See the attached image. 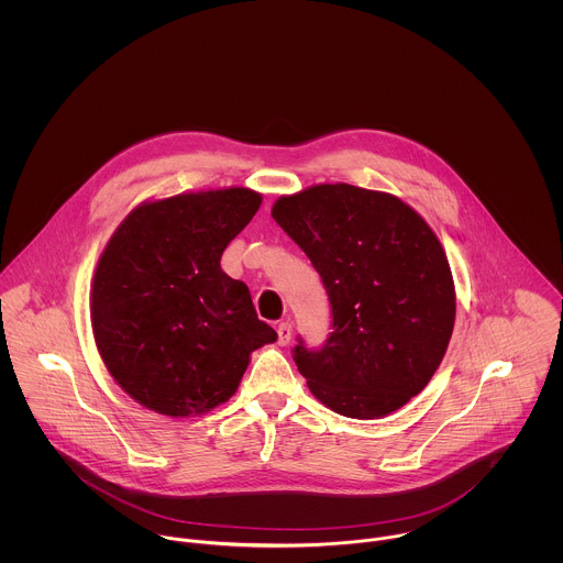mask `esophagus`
<instances>
[{"label": "esophagus", "mask_w": 563, "mask_h": 563, "mask_svg": "<svg viewBox=\"0 0 563 563\" xmlns=\"http://www.w3.org/2000/svg\"><path fill=\"white\" fill-rule=\"evenodd\" d=\"M290 340H292V324L290 322H279V327H277V342L282 346H286Z\"/></svg>", "instance_id": "esophagus-1"}]
</instances>
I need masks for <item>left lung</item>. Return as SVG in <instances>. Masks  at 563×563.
I'll list each match as a JSON object with an SVG mask.
<instances>
[{
	"mask_svg": "<svg viewBox=\"0 0 563 563\" xmlns=\"http://www.w3.org/2000/svg\"><path fill=\"white\" fill-rule=\"evenodd\" d=\"M321 275L333 331L292 349L310 393L335 413L384 418L431 382L455 324V284L427 221L399 197L338 184L284 195L271 210Z\"/></svg>",
	"mask_w": 563,
	"mask_h": 563,
	"instance_id": "left-lung-1",
	"label": "left lung"
}]
</instances>
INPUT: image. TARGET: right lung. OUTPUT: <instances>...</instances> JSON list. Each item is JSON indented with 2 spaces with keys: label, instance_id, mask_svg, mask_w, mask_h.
I'll use <instances>...</instances> for the list:
<instances>
[{
  "label": "right lung",
  "instance_id": "right-lung-1",
  "mask_svg": "<svg viewBox=\"0 0 563 563\" xmlns=\"http://www.w3.org/2000/svg\"><path fill=\"white\" fill-rule=\"evenodd\" d=\"M262 195L230 186L136 206L106 242L90 286L97 351L112 379L170 418L230 401L251 353L277 340L221 255Z\"/></svg>",
  "mask_w": 563,
  "mask_h": 563
}]
</instances>
